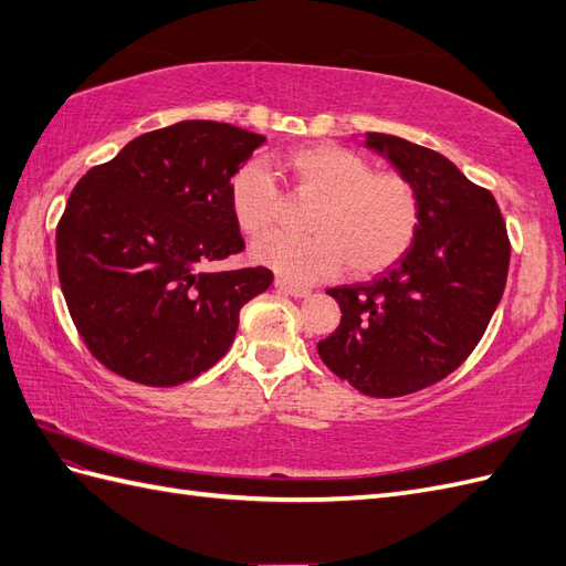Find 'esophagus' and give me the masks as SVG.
<instances>
[{
  "mask_svg": "<svg viewBox=\"0 0 566 566\" xmlns=\"http://www.w3.org/2000/svg\"><path fill=\"white\" fill-rule=\"evenodd\" d=\"M273 285L279 287L281 293L291 295V297H310V291H307V287H300V285H295V283H291V281H285V279H275V281H273Z\"/></svg>",
  "mask_w": 566,
  "mask_h": 566,
  "instance_id": "34e87169",
  "label": "esophagus"
}]
</instances>
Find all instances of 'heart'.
Wrapping results in <instances>:
<instances>
[{
	"label": "heart",
	"instance_id": "b5f03b06",
	"mask_svg": "<svg viewBox=\"0 0 566 566\" xmlns=\"http://www.w3.org/2000/svg\"><path fill=\"white\" fill-rule=\"evenodd\" d=\"M293 189L316 199L307 238L269 235L254 242L252 259L285 279L310 283L348 273L365 279L401 259L418 232L420 199L401 172L375 170L353 148L312 144L281 163ZM230 211L244 235H264L279 220L281 191L264 165L250 163L230 179Z\"/></svg>",
	"mask_w": 566,
	"mask_h": 566
}]
</instances>
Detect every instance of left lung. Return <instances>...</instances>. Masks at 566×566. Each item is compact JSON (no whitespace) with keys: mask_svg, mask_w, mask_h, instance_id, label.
Returning <instances> with one entry per match:
<instances>
[{"mask_svg":"<svg viewBox=\"0 0 566 566\" xmlns=\"http://www.w3.org/2000/svg\"><path fill=\"white\" fill-rule=\"evenodd\" d=\"M365 146L410 179L420 223L377 279L328 287L340 324L316 350L360 394L396 398L432 387L473 353L502 300L512 250L497 201L449 158L377 132Z\"/></svg>","mask_w":566,"mask_h":566,"instance_id":"8db88e82","label":"left lung"}]
</instances>
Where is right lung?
Masks as SVG:
<instances>
[{"label":"right lung","mask_w":566,"mask_h":566,"mask_svg":"<svg viewBox=\"0 0 566 566\" xmlns=\"http://www.w3.org/2000/svg\"><path fill=\"white\" fill-rule=\"evenodd\" d=\"M264 136L185 119L136 136L74 187L57 226V271L81 338L115 375L177 387L228 353L264 266L209 273L244 250L230 179Z\"/></svg>","instance_id":"add662e5"}]
</instances>
